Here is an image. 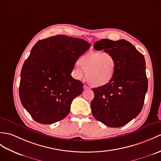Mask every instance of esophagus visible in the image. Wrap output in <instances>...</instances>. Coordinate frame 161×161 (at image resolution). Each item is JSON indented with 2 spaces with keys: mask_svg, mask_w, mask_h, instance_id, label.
Listing matches in <instances>:
<instances>
[{
  "mask_svg": "<svg viewBox=\"0 0 161 161\" xmlns=\"http://www.w3.org/2000/svg\"><path fill=\"white\" fill-rule=\"evenodd\" d=\"M90 88L88 86H86V85H84V90H86V89H89Z\"/></svg>",
  "mask_w": 161,
  "mask_h": 161,
  "instance_id": "1",
  "label": "esophagus"
}]
</instances>
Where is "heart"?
Returning <instances> with one entry per match:
<instances>
[{
  "label": "heart",
  "mask_w": 161,
  "mask_h": 161,
  "mask_svg": "<svg viewBox=\"0 0 161 161\" xmlns=\"http://www.w3.org/2000/svg\"><path fill=\"white\" fill-rule=\"evenodd\" d=\"M117 61L108 52L91 51L78 59L74 69L75 75L80 78L86 73L87 81L92 86L99 87L109 84L114 78Z\"/></svg>",
  "instance_id": "obj_1"
}]
</instances>
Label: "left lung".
I'll use <instances>...</instances> for the list:
<instances>
[{
  "label": "left lung",
  "instance_id": "obj_1",
  "mask_svg": "<svg viewBox=\"0 0 161 161\" xmlns=\"http://www.w3.org/2000/svg\"><path fill=\"white\" fill-rule=\"evenodd\" d=\"M94 48L113 55L117 69L109 84L92 88V114L108 127L125 125L141 113L147 91L144 56L125 40L102 39L95 43Z\"/></svg>",
  "mask_w": 161,
  "mask_h": 161
}]
</instances>
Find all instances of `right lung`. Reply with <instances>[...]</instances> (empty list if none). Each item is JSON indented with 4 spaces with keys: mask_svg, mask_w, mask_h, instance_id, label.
Returning <instances> with one entry per match:
<instances>
[{
    "mask_svg": "<svg viewBox=\"0 0 161 161\" xmlns=\"http://www.w3.org/2000/svg\"><path fill=\"white\" fill-rule=\"evenodd\" d=\"M86 40L57 35L39 40L22 66L19 96L34 120L52 124L69 114L83 92V84L71 76L77 59L89 49Z\"/></svg>",
    "mask_w": 161,
    "mask_h": 161,
    "instance_id": "1",
    "label": "right lung"
}]
</instances>
